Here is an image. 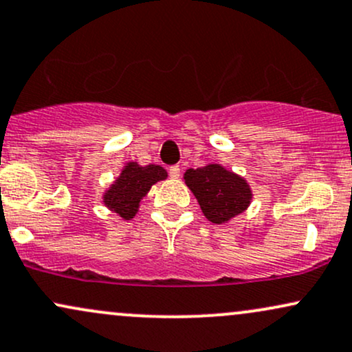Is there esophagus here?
I'll return each mask as SVG.
<instances>
[{"instance_id": "1", "label": "esophagus", "mask_w": 352, "mask_h": 352, "mask_svg": "<svg viewBox=\"0 0 352 352\" xmlns=\"http://www.w3.org/2000/svg\"><path fill=\"white\" fill-rule=\"evenodd\" d=\"M180 173H182V170H180L179 165H172V167L168 168V175H170V179H179Z\"/></svg>"}]
</instances>
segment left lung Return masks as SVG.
Segmentation results:
<instances>
[{"label":"left lung","mask_w":352,"mask_h":352,"mask_svg":"<svg viewBox=\"0 0 352 352\" xmlns=\"http://www.w3.org/2000/svg\"><path fill=\"white\" fill-rule=\"evenodd\" d=\"M185 184L197 197L203 214L214 224L226 223L243 213L252 198L251 190L241 177L217 164L188 168L185 172Z\"/></svg>","instance_id":"obj_1"}]
</instances>
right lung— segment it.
I'll use <instances>...</instances> for the list:
<instances>
[{"instance_id":"obj_1","label":"right lung","mask_w":352,"mask_h":352,"mask_svg":"<svg viewBox=\"0 0 352 352\" xmlns=\"http://www.w3.org/2000/svg\"><path fill=\"white\" fill-rule=\"evenodd\" d=\"M165 177L167 172L160 165L139 167L138 164L131 162L126 165L120 179L114 182L113 187L104 195V205L120 213L121 218H133L144 195L149 192L155 182L164 180Z\"/></svg>"}]
</instances>
